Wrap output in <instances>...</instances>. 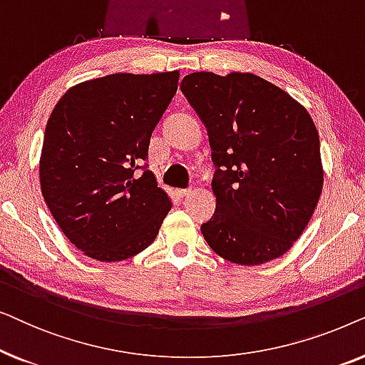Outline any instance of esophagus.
I'll return each mask as SVG.
<instances>
[{
	"label": "esophagus",
	"instance_id": "obj_1",
	"mask_svg": "<svg viewBox=\"0 0 365 365\" xmlns=\"http://www.w3.org/2000/svg\"><path fill=\"white\" fill-rule=\"evenodd\" d=\"M191 191H192L191 187H186V189H179L178 194H179V196H181V197H186V196H189V194H191Z\"/></svg>",
	"mask_w": 365,
	"mask_h": 365
}]
</instances>
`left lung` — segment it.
I'll use <instances>...</instances> for the list:
<instances>
[{"label": "left lung", "instance_id": "obj_1", "mask_svg": "<svg viewBox=\"0 0 365 365\" xmlns=\"http://www.w3.org/2000/svg\"><path fill=\"white\" fill-rule=\"evenodd\" d=\"M181 91L207 128L216 166V211L201 226L209 247L241 266L282 256L311 221L322 191L311 114L251 73H191Z\"/></svg>", "mask_w": 365, "mask_h": 365}]
</instances>
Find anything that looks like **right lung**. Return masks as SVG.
Returning a JSON list of instances; mask_svg holds the SVG:
<instances>
[{"label": "right lung", "instance_id": "add662e5", "mask_svg": "<svg viewBox=\"0 0 365 365\" xmlns=\"http://www.w3.org/2000/svg\"><path fill=\"white\" fill-rule=\"evenodd\" d=\"M178 81L179 71L109 74L76 84L54 106L39 159L41 192L88 257L124 261L156 239L173 204L142 163Z\"/></svg>", "mask_w": 365, "mask_h": 365}]
</instances>
